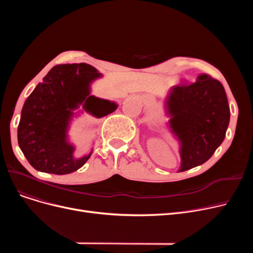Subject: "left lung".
<instances>
[{"mask_svg": "<svg viewBox=\"0 0 253 253\" xmlns=\"http://www.w3.org/2000/svg\"><path fill=\"white\" fill-rule=\"evenodd\" d=\"M165 103L171 117L169 126L180 142L179 171L205 163L223 141L230 122L221 83L202 74L194 83L172 87Z\"/></svg>", "mask_w": 253, "mask_h": 253, "instance_id": "1", "label": "left lung"}]
</instances>
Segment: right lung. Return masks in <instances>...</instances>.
<instances>
[{
  "instance_id": "1",
  "label": "right lung",
  "mask_w": 253,
  "mask_h": 253,
  "mask_svg": "<svg viewBox=\"0 0 253 253\" xmlns=\"http://www.w3.org/2000/svg\"><path fill=\"white\" fill-rule=\"evenodd\" d=\"M100 76L87 63L55 65L26 98L17 139L26 160L35 169L62 175L72 173L87 162L92 152L75 159V148L68 142L66 132L73 111L80 104L97 118L118 108L115 102L90 95L91 82Z\"/></svg>"
}]
</instances>
